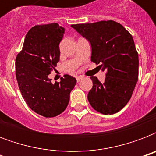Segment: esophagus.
Instances as JSON below:
<instances>
[{
    "label": "esophagus",
    "mask_w": 156,
    "mask_h": 156,
    "mask_svg": "<svg viewBox=\"0 0 156 156\" xmlns=\"http://www.w3.org/2000/svg\"><path fill=\"white\" fill-rule=\"evenodd\" d=\"M82 79H83V77H82V76H77V77H76V80H77L78 83V82H80Z\"/></svg>",
    "instance_id": "esophagus-1"
}]
</instances>
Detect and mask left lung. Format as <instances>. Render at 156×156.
Segmentation results:
<instances>
[{
  "mask_svg": "<svg viewBox=\"0 0 156 156\" xmlns=\"http://www.w3.org/2000/svg\"><path fill=\"white\" fill-rule=\"evenodd\" d=\"M71 27L90 41L91 61L105 71L104 83L90 77L93 87L88 101L98 112L116 113L129 101L138 79V54L132 35L112 20Z\"/></svg>",
  "mask_w": 156,
  "mask_h": 156,
  "instance_id": "obj_1",
  "label": "left lung"
}]
</instances>
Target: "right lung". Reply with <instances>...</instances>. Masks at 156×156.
<instances>
[{
  "label": "right lung",
  "mask_w": 156,
  "mask_h": 156,
  "mask_svg": "<svg viewBox=\"0 0 156 156\" xmlns=\"http://www.w3.org/2000/svg\"><path fill=\"white\" fill-rule=\"evenodd\" d=\"M65 28L52 23L33 27L23 49L16 56V78L23 99L31 110L45 117H54L68 106L76 79L68 74L52 84L48 74L60 60Z\"/></svg>",
  "instance_id": "right-lung-1"
}]
</instances>
